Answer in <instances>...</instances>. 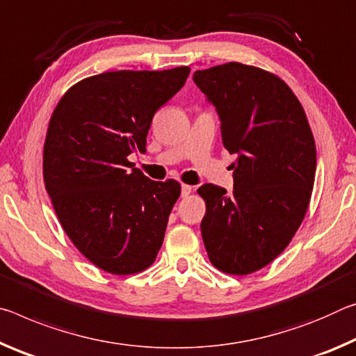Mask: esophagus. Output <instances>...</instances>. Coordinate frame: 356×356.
<instances>
[{
    "mask_svg": "<svg viewBox=\"0 0 356 356\" xmlns=\"http://www.w3.org/2000/svg\"><path fill=\"white\" fill-rule=\"evenodd\" d=\"M192 194V186L189 184H183L181 186V197H188Z\"/></svg>",
    "mask_w": 356,
    "mask_h": 356,
    "instance_id": "34e87169",
    "label": "esophagus"
}]
</instances>
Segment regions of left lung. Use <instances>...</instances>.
I'll list each match as a JSON object with an SVG mask.
<instances>
[{"label":"left lung","mask_w":356,"mask_h":356,"mask_svg":"<svg viewBox=\"0 0 356 356\" xmlns=\"http://www.w3.org/2000/svg\"><path fill=\"white\" fill-rule=\"evenodd\" d=\"M216 106L222 143L236 154L235 186L203 184L207 213L200 230L209 261L246 276L271 264L305 219L316 178V142L301 102L265 69L243 63L194 72Z\"/></svg>","instance_id":"left-lung-1"}]
</instances>
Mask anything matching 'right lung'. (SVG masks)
Returning a JSON list of instances; mask_svg holds the SVG:
<instances>
[{
  "label": "right lung",
  "mask_w": 356,
  "mask_h": 356,
  "mask_svg": "<svg viewBox=\"0 0 356 356\" xmlns=\"http://www.w3.org/2000/svg\"><path fill=\"white\" fill-rule=\"evenodd\" d=\"M188 66L113 71L86 77L60 99L47 129L44 184L58 220L81 254L110 275L153 265L181 194L127 159L147 151L157 108L181 90Z\"/></svg>",
  "instance_id": "obj_1"
}]
</instances>
